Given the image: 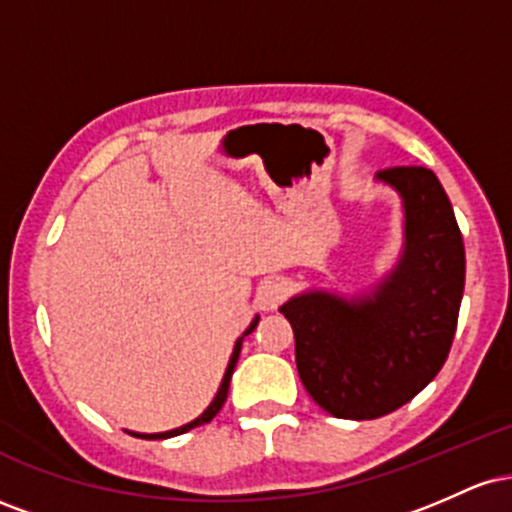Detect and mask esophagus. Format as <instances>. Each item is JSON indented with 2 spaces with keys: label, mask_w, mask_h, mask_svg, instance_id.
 Masks as SVG:
<instances>
[{
  "label": "esophagus",
  "mask_w": 512,
  "mask_h": 512,
  "mask_svg": "<svg viewBox=\"0 0 512 512\" xmlns=\"http://www.w3.org/2000/svg\"><path fill=\"white\" fill-rule=\"evenodd\" d=\"M284 298H286V284L281 279H267V281H262L260 284V289H257V298H255V303H257V308L260 310H276L279 308L281 303H284Z\"/></svg>",
  "instance_id": "esophagus-1"
}]
</instances>
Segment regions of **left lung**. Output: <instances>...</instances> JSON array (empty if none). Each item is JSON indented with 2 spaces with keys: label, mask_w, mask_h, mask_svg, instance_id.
Segmentation results:
<instances>
[{
  "label": "left lung",
  "mask_w": 512,
  "mask_h": 512,
  "mask_svg": "<svg viewBox=\"0 0 512 512\" xmlns=\"http://www.w3.org/2000/svg\"><path fill=\"white\" fill-rule=\"evenodd\" d=\"M402 199V252L354 296L308 289L281 305L308 395L337 419L368 421L419 395L443 368L464 291V243L436 173L387 168Z\"/></svg>",
  "instance_id": "obj_1"
}]
</instances>
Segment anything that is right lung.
I'll list each match as a JSON object with an SVG mask.
<instances>
[{"mask_svg": "<svg viewBox=\"0 0 512 512\" xmlns=\"http://www.w3.org/2000/svg\"><path fill=\"white\" fill-rule=\"evenodd\" d=\"M257 322H260V317H255V320L250 322V327H248V330L243 332V337H238L236 346H233L231 361H228V366H226V373H223V380H221V385H219V392H216V397L211 399V404H209V407L204 409L202 414H199L195 421H190V424H185V426H180V428H173V431H163V433H134V431H127V433H132V436H137V438H146V440H158V438H173V436H180V433H185V431H192V428H197V426H204V424H209V421L214 419V416L219 414V411H221L223 402H226V397H228V385H231V375H233V370H236V363H238V356H240V346H243V339L248 337V334H250L252 330H255V327H257Z\"/></svg>", "mask_w": 512, "mask_h": 512, "instance_id": "1", "label": "right lung"}]
</instances>
